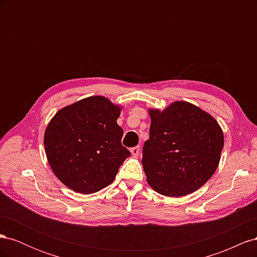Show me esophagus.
<instances>
[{"label":"esophagus","mask_w":257,"mask_h":257,"mask_svg":"<svg viewBox=\"0 0 257 257\" xmlns=\"http://www.w3.org/2000/svg\"><path fill=\"white\" fill-rule=\"evenodd\" d=\"M131 153H132V155H134V157H138V154L141 153V147L136 146V147H134V148H132V149H131Z\"/></svg>","instance_id":"obj_1"}]
</instances>
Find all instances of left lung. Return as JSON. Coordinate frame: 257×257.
<instances>
[{
    "mask_svg": "<svg viewBox=\"0 0 257 257\" xmlns=\"http://www.w3.org/2000/svg\"><path fill=\"white\" fill-rule=\"evenodd\" d=\"M150 138L143 166L147 182L162 195L182 197L201 188L219 166L224 146L220 124L205 110L184 100L165 109H148Z\"/></svg>",
    "mask_w": 257,
    "mask_h": 257,
    "instance_id": "8db88e82",
    "label": "left lung"
}]
</instances>
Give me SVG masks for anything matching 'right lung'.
Instances as JSON below:
<instances>
[{"mask_svg":"<svg viewBox=\"0 0 257 257\" xmlns=\"http://www.w3.org/2000/svg\"><path fill=\"white\" fill-rule=\"evenodd\" d=\"M121 105L89 96L60 109L45 130L44 146L53 174L68 189L92 194L109 185L131 153L121 144Z\"/></svg>","mask_w":257,"mask_h":257,"instance_id":"1","label":"right lung"}]
</instances>
